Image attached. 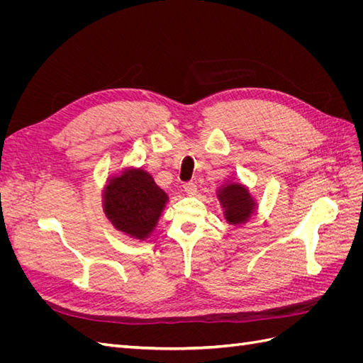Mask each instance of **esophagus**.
<instances>
[{"label": "esophagus", "mask_w": 363, "mask_h": 363, "mask_svg": "<svg viewBox=\"0 0 363 363\" xmlns=\"http://www.w3.org/2000/svg\"><path fill=\"white\" fill-rule=\"evenodd\" d=\"M183 189H184L186 195H189V196H194V195L196 194V184H195V183H192V182H189V183H184V186H183Z\"/></svg>", "instance_id": "esophagus-1"}]
</instances>
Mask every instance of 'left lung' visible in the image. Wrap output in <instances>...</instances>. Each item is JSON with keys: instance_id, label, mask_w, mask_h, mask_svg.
I'll return each mask as SVG.
<instances>
[{"instance_id": "obj_1", "label": "left lung", "mask_w": 363, "mask_h": 363, "mask_svg": "<svg viewBox=\"0 0 363 363\" xmlns=\"http://www.w3.org/2000/svg\"><path fill=\"white\" fill-rule=\"evenodd\" d=\"M218 200L224 208L228 224H245L256 211V201L245 186L240 183H227L218 191Z\"/></svg>"}]
</instances>
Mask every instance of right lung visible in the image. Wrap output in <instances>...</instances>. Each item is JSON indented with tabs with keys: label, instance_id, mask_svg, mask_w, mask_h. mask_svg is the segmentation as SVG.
<instances>
[{
	"label": "right lung",
	"instance_id": "obj_1",
	"mask_svg": "<svg viewBox=\"0 0 363 363\" xmlns=\"http://www.w3.org/2000/svg\"><path fill=\"white\" fill-rule=\"evenodd\" d=\"M103 208L112 225L131 238L147 239L168 203V195L142 168H127L107 182Z\"/></svg>",
	"mask_w": 363,
	"mask_h": 363
}]
</instances>
